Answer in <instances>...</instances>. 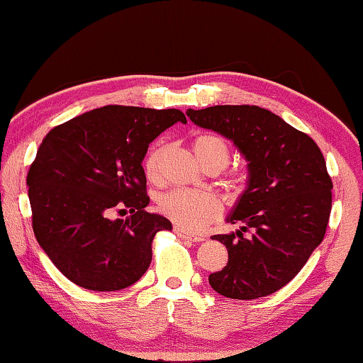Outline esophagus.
I'll list each match as a JSON object with an SVG mask.
<instances>
[{
	"mask_svg": "<svg viewBox=\"0 0 363 363\" xmlns=\"http://www.w3.org/2000/svg\"><path fill=\"white\" fill-rule=\"evenodd\" d=\"M174 233L177 234V236H180L182 239L191 240V242H202V240H204V238L202 236H198V234H193L186 230H183V228H180V226H174Z\"/></svg>",
	"mask_w": 363,
	"mask_h": 363,
	"instance_id": "34e87169",
	"label": "esophagus"
}]
</instances>
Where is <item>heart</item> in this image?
<instances>
[{
    "label": "heart",
    "mask_w": 363,
    "mask_h": 363,
    "mask_svg": "<svg viewBox=\"0 0 363 363\" xmlns=\"http://www.w3.org/2000/svg\"><path fill=\"white\" fill-rule=\"evenodd\" d=\"M193 150L198 156L199 161L206 165L207 169L217 167L218 170L223 169L230 161V146L223 137L217 133H199L193 140ZM165 155V146L157 143L148 151L145 156V174L151 182L161 180V169L162 159ZM230 188L234 194H239L244 189L245 177L234 175L230 178ZM157 211L164 217L174 221L175 225L185 228V230H201L206 225L218 220L221 211V202L207 191H196V189H170L167 193H162L157 198Z\"/></svg>",
    "instance_id": "b5f03b06"
}]
</instances>
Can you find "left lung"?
Returning a JSON list of instances; mask_svg holds the SVG:
<instances>
[{
  "label": "left lung",
  "instance_id": "left-lung-1",
  "mask_svg": "<svg viewBox=\"0 0 363 363\" xmlns=\"http://www.w3.org/2000/svg\"><path fill=\"white\" fill-rule=\"evenodd\" d=\"M204 129L230 138L249 161V182L230 223L238 233L215 234L228 263L208 276L217 294L255 300L287 285L325 236L332 178L319 146L277 114L255 105H215L186 111Z\"/></svg>",
  "mask_w": 363,
  "mask_h": 363
}]
</instances>
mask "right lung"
<instances>
[{
    "label": "right lung",
    "mask_w": 363,
    "mask_h": 363,
    "mask_svg": "<svg viewBox=\"0 0 363 363\" xmlns=\"http://www.w3.org/2000/svg\"><path fill=\"white\" fill-rule=\"evenodd\" d=\"M180 110L106 105L55 125L38 148L27 185L31 226L57 269L94 291H116L148 269L156 233L172 223L145 207L142 161ZM130 211L127 220H111Z\"/></svg>",
    "instance_id": "right-lung-1"
}]
</instances>
